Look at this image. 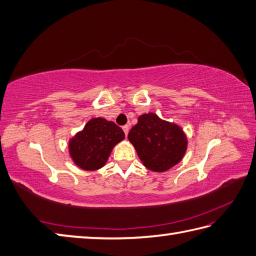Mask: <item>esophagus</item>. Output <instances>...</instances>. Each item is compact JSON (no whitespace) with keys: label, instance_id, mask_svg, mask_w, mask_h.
Wrapping results in <instances>:
<instances>
[{"label":"esophagus","instance_id":"obj_1","mask_svg":"<svg viewBox=\"0 0 256 256\" xmlns=\"http://www.w3.org/2000/svg\"><path fill=\"white\" fill-rule=\"evenodd\" d=\"M122 128H123V131H124L125 135H128V130H130V126H128V125H124V126H123Z\"/></svg>","mask_w":256,"mask_h":256}]
</instances>
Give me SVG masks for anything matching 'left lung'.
Here are the masks:
<instances>
[{
    "mask_svg": "<svg viewBox=\"0 0 256 256\" xmlns=\"http://www.w3.org/2000/svg\"><path fill=\"white\" fill-rule=\"evenodd\" d=\"M128 138L144 166L153 172H165L173 168L181 162L188 148L183 130L154 113L138 116Z\"/></svg>",
    "mask_w": 256,
    "mask_h": 256,
    "instance_id": "left-lung-1",
    "label": "left lung"
}]
</instances>
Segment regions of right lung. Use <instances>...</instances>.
<instances>
[{"instance_id":"obj_1","label":"right lung","mask_w":256,"mask_h":256,"mask_svg":"<svg viewBox=\"0 0 256 256\" xmlns=\"http://www.w3.org/2000/svg\"><path fill=\"white\" fill-rule=\"evenodd\" d=\"M125 138L122 128L102 118H91L70 140L68 152L74 164L85 171L103 168L113 148Z\"/></svg>"}]
</instances>
